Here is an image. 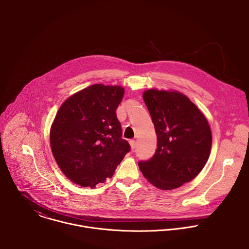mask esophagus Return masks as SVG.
<instances>
[{
	"instance_id": "34e87169",
	"label": "esophagus",
	"mask_w": 249,
	"mask_h": 249,
	"mask_svg": "<svg viewBox=\"0 0 249 249\" xmlns=\"http://www.w3.org/2000/svg\"><path fill=\"white\" fill-rule=\"evenodd\" d=\"M130 145H131V148L132 149H135L136 148V146H137V143H136V142L134 141V140H130Z\"/></svg>"
}]
</instances>
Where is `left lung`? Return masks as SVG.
Masks as SVG:
<instances>
[{"mask_svg":"<svg viewBox=\"0 0 249 249\" xmlns=\"http://www.w3.org/2000/svg\"><path fill=\"white\" fill-rule=\"evenodd\" d=\"M157 135L153 156L138 163L143 177L161 190L177 189L196 178L211 150L209 124L185 95L147 90L142 95Z\"/></svg>","mask_w":249,"mask_h":249,"instance_id":"obj_1","label":"left lung"}]
</instances>
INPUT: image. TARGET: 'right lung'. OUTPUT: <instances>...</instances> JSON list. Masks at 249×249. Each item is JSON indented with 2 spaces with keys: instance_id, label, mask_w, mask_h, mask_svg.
<instances>
[{
  "instance_id": "obj_1",
  "label": "right lung",
  "mask_w": 249,
  "mask_h": 249,
  "mask_svg": "<svg viewBox=\"0 0 249 249\" xmlns=\"http://www.w3.org/2000/svg\"><path fill=\"white\" fill-rule=\"evenodd\" d=\"M124 93L120 86L94 84L59 108L51 128V147L60 170L73 183L90 188L105 183L130 151L116 115Z\"/></svg>"
}]
</instances>
